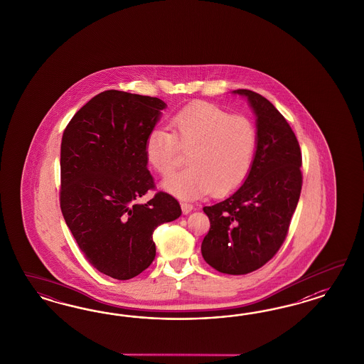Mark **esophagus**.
Segmentation results:
<instances>
[{
    "label": "esophagus",
    "mask_w": 364,
    "mask_h": 364,
    "mask_svg": "<svg viewBox=\"0 0 364 364\" xmlns=\"http://www.w3.org/2000/svg\"><path fill=\"white\" fill-rule=\"evenodd\" d=\"M193 210V205L189 203H181V210L184 215H188L191 210Z\"/></svg>",
    "instance_id": "esophagus-1"
}]
</instances>
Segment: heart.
Masks as SVG:
<instances>
[{
    "label": "heart",
    "instance_id": "1",
    "mask_svg": "<svg viewBox=\"0 0 364 364\" xmlns=\"http://www.w3.org/2000/svg\"><path fill=\"white\" fill-rule=\"evenodd\" d=\"M169 127L172 132L154 127L144 144L146 163L161 176L171 175L183 152H189L191 166L163 181L166 192L184 200L212 191L216 196H225L250 176L257 134L247 117L198 101L176 112Z\"/></svg>",
    "mask_w": 364,
    "mask_h": 364
}]
</instances>
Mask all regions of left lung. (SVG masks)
Returning a JSON list of instances; mask_svg holds the SVG:
<instances>
[{"mask_svg":"<svg viewBox=\"0 0 364 364\" xmlns=\"http://www.w3.org/2000/svg\"><path fill=\"white\" fill-rule=\"evenodd\" d=\"M233 93L245 96L256 114L254 164L233 195L203 208L210 228L201 255L219 272L245 275L269 262L286 240L303 184L301 152L272 102L248 89Z\"/></svg>","mask_w":364,"mask_h":364,"instance_id":"1","label":"left lung"}]
</instances>
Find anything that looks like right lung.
Returning a JSON list of instances; mask_svg holds the SVG:
<instances>
[{
	"label": "right lung",
	"instance_id": "right-lung-1",
	"mask_svg": "<svg viewBox=\"0 0 364 364\" xmlns=\"http://www.w3.org/2000/svg\"><path fill=\"white\" fill-rule=\"evenodd\" d=\"M164 108L157 97L105 90L78 110L63 134V216L89 263L117 280L151 265L154 230L181 215L166 192L139 203L154 188L144 144Z\"/></svg>",
	"mask_w": 364,
	"mask_h": 364
}]
</instances>
